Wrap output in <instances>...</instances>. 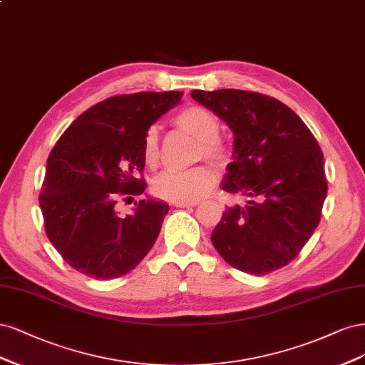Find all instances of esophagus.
Segmentation results:
<instances>
[{
    "instance_id": "obj_1",
    "label": "esophagus",
    "mask_w": 365,
    "mask_h": 365,
    "mask_svg": "<svg viewBox=\"0 0 365 365\" xmlns=\"http://www.w3.org/2000/svg\"><path fill=\"white\" fill-rule=\"evenodd\" d=\"M197 205H198L197 202H174L173 203V206L175 207H194Z\"/></svg>"
}]
</instances>
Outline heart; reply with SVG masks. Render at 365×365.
Returning <instances> with one entry per match:
<instances>
[{
  "instance_id": "obj_1",
  "label": "heart",
  "mask_w": 365,
  "mask_h": 365,
  "mask_svg": "<svg viewBox=\"0 0 365 365\" xmlns=\"http://www.w3.org/2000/svg\"><path fill=\"white\" fill-rule=\"evenodd\" d=\"M174 124L186 133L200 140V155L218 163H225L230 158L229 147L218 138L220 121L217 116L202 108L187 106L174 116ZM143 158L147 165L153 167L159 159V130L150 127L143 139ZM215 175L206 167H195L186 171H167L160 174L153 183V191L168 202H195L202 198L212 185Z\"/></svg>"
}]
</instances>
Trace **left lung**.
I'll use <instances>...</instances> for the list:
<instances>
[{"label": "left lung", "instance_id": "8db88e82", "mask_svg": "<svg viewBox=\"0 0 365 365\" xmlns=\"http://www.w3.org/2000/svg\"><path fill=\"white\" fill-rule=\"evenodd\" d=\"M233 132L221 187L245 198L227 207L212 237L229 265L249 274L285 267L308 242L327 192L323 153L300 116L259 92L192 91Z\"/></svg>", "mask_w": 365, "mask_h": 365}]
</instances>
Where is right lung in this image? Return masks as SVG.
Listing matches in <instances>:
<instances>
[{"label": "right lung", "instance_id": "add662e5", "mask_svg": "<svg viewBox=\"0 0 365 365\" xmlns=\"http://www.w3.org/2000/svg\"><path fill=\"white\" fill-rule=\"evenodd\" d=\"M179 91L115 96L81 113L46 160L39 195L46 237L65 262L97 280L127 274L156 242L170 206L145 198L120 217V197L145 190L143 139Z\"/></svg>", "mask_w": 365, "mask_h": 365}]
</instances>
